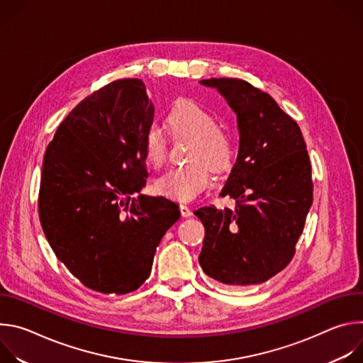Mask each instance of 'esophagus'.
I'll list each match as a JSON object with an SVG mask.
<instances>
[{
	"label": "esophagus",
	"mask_w": 363,
	"mask_h": 363,
	"mask_svg": "<svg viewBox=\"0 0 363 363\" xmlns=\"http://www.w3.org/2000/svg\"><path fill=\"white\" fill-rule=\"evenodd\" d=\"M179 211H181V216H182V217H185V218L192 216V211L189 210V206H188V205H184V203H181V205H179Z\"/></svg>",
	"instance_id": "esophagus-1"
}]
</instances>
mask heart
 I'll use <instances>...</instances> for the list:
<instances>
[{
  "mask_svg": "<svg viewBox=\"0 0 363 363\" xmlns=\"http://www.w3.org/2000/svg\"><path fill=\"white\" fill-rule=\"evenodd\" d=\"M164 122L174 138L192 140L186 157L191 164L169 168L155 181L153 188L167 198L186 202L210 185V169L224 172L231 167L235 139L228 128L217 125L210 109L188 99L175 101ZM142 150L146 164L160 168L167 160L168 142L158 129L150 128L145 133Z\"/></svg>",
  "mask_w": 363,
  "mask_h": 363,
  "instance_id": "1",
  "label": "heart"
}]
</instances>
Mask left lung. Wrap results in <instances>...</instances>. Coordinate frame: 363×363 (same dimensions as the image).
I'll return each mask as SVG.
<instances>
[{
  "label": "left lung",
  "instance_id": "8db88e82",
  "mask_svg": "<svg viewBox=\"0 0 363 363\" xmlns=\"http://www.w3.org/2000/svg\"><path fill=\"white\" fill-rule=\"evenodd\" d=\"M224 96L237 115V161L221 191L235 210L202 206L199 264L233 287L264 283L290 262L313 202L312 165L298 125L276 100L241 79L199 82Z\"/></svg>",
  "mask_w": 363,
  "mask_h": 363
}]
</instances>
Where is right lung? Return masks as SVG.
Masks as SVG:
<instances>
[{
  "label": "right lung",
  "mask_w": 363,
  "mask_h": 363,
  "mask_svg": "<svg viewBox=\"0 0 363 363\" xmlns=\"http://www.w3.org/2000/svg\"><path fill=\"white\" fill-rule=\"evenodd\" d=\"M155 108L139 79L87 96L45 149L38 216L56 257L86 287L126 294L149 277L178 205L139 195L147 178L142 142Z\"/></svg>",
  "instance_id": "right-lung-1"
}]
</instances>
